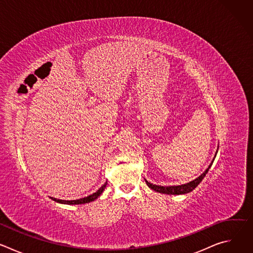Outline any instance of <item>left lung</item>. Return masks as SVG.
I'll use <instances>...</instances> for the list:
<instances>
[{"mask_svg":"<svg viewBox=\"0 0 253 253\" xmlns=\"http://www.w3.org/2000/svg\"><path fill=\"white\" fill-rule=\"evenodd\" d=\"M216 154H217V151H216L215 155H214V158L212 160V162L210 163V165L208 166V168L200 175L198 176L196 179L192 180V181L186 183V184H182V185H178V186H159V185H155V184H152L150 182H148L147 180L145 179V182L146 184L148 185L149 188L153 189L154 191L156 192H159V193H163V194H169V195H180V194H186V193H189L191 192L193 189H195L198 184L202 181V179L205 177V175L207 174L209 168L211 167L215 157H216Z\"/></svg>","mask_w":253,"mask_h":253,"instance_id":"8db88e82","label":"left lung"}]
</instances>
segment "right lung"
<instances>
[{"label":"right lung","mask_w":253,"mask_h":253,"mask_svg":"<svg viewBox=\"0 0 253 253\" xmlns=\"http://www.w3.org/2000/svg\"><path fill=\"white\" fill-rule=\"evenodd\" d=\"M106 185H107V182H105L95 193L87 196V197H84V198H80V199H76V200H62V199H57V198H54V197H51V199H53L54 201L58 202V203H62V204H69V205H74V204H85V203H89V202H92L94 201L95 199H97L104 191V189L106 188Z\"/></svg>","instance_id":"add662e5"}]
</instances>
